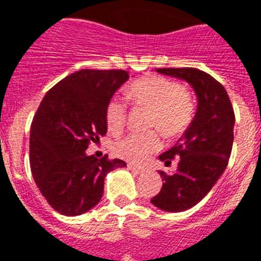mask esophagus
<instances>
[{"label": "esophagus", "mask_w": 261, "mask_h": 261, "mask_svg": "<svg viewBox=\"0 0 261 261\" xmlns=\"http://www.w3.org/2000/svg\"><path fill=\"white\" fill-rule=\"evenodd\" d=\"M128 168L129 170H130V171L132 172H135V174H144L145 172V170L142 167H137V166H135V165H132V163H128Z\"/></svg>", "instance_id": "34e87169"}]
</instances>
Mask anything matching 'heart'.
<instances>
[{"label":"heart","mask_w":261,"mask_h":261,"mask_svg":"<svg viewBox=\"0 0 261 261\" xmlns=\"http://www.w3.org/2000/svg\"><path fill=\"white\" fill-rule=\"evenodd\" d=\"M126 98L138 107L150 111L149 126L168 138L183 135L192 123L195 102L180 85L158 75H146L126 89ZM126 107L120 99H111L106 108V121L111 132L117 133L125 125ZM161 147L156 132L132 133L116 141L114 151L129 162L140 163Z\"/></svg>","instance_id":"1"}]
</instances>
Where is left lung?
<instances>
[{
	"label": "left lung",
	"instance_id": "1",
	"mask_svg": "<svg viewBox=\"0 0 261 261\" xmlns=\"http://www.w3.org/2000/svg\"><path fill=\"white\" fill-rule=\"evenodd\" d=\"M161 74L186 81L197 98V108L181 138L159 159L170 165L179 159L171 175L159 171L162 188L151 199L161 211L179 213L199 204L225 172L234 141V110L225 87L195 68L156 69Z\"/></svg>",
	"mask_w": 261,
	"mask_h": 261
}]
</instances>
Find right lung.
Segmentation results:
<instances>
[{"mask_svg":"<svg viewBox=\"0 0 261 261\" xmlns=\"http://www.w3.org/2000/svg\"><path fill=\"white\" fill-rule=\"evenodd\" d=\"M129 80L125 70L82 69L45 94L30 133V166L48 204L62 216H81L100 201L107 174L121 159L87 155L91 141L107 133L106 108Z\"/></svg>","mask_w":261,"mask_h":261,"instance_id":"1","label":"right lung"}]
</instances>
